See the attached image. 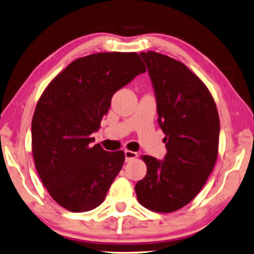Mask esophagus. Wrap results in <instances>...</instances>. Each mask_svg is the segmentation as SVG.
Listing matches in <instances>:
<instances>
[{"label":"esophagus","instance_id":"obj_1","mask_svg":"<svg viewBox=\"0 0 254 254\" xmlns=\"http://www.w3.org/2000/svg\"><path fill=\"white\" fill-rule=\"evenodd\" d=\"M124 156H126V161L128 162L131 160H133L138 156V154L135 151H131V150H124Z\"/></svg>","mask_w":254,"mask_h":254}]
</instances>
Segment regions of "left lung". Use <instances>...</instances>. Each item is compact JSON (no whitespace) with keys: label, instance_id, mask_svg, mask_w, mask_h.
Listing matches in <instances>:
<instances>
[{"label":"left lung","instance_id":"obj_1","mask_svg":"<svg viewBox=\"0 0 254 254\" xmlns=\"http://www.w3.org/2000/svg\"><path fill=\"white\" fill-rule=\"evenodd\" d=\"M163 130V160L142 156L147 173L134 187L146 209L170 213L198 194L218 157L220 122L205 84L187 66L154 51L141 52Z\"/></svg>","mask_w":254,"mask_h":254}]
</instances>
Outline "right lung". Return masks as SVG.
<instances>
[{
    "label": "right lung",
    "mask_w": 254,
    "mask_h": 254,
    "mask_svg": "<svg viewBox=\"0 0 254 254\" xmlns=\"http://www.w3.org/2000/svg\"><path fill=\"white\" fill-rule=\"evenodd\" d=\"M146 67L135 52H101L70 63L36 105L32 149L49 194L71 212L96 209L124 163V153L92 145L112 97Z\"/></svg>",
    "instance_id": "1"
}]
</instances>
